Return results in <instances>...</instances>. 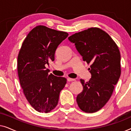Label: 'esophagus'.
<instances>
[{"label":"esophagus","instance_id":"obj_1","mask_svg":"<svg viewBox=\"0 0 131 131\" xmlns=\"http://www.w3.org/2000/svg\"><path fill=\"white\" fill-rule=\"evenodd\" d=\"M75 79H71V78H67V81L68 82H72V81H74Z\"/></svg>","mask_w":131,"mask_h":131}]
</instances>
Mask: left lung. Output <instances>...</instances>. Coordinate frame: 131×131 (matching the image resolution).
I'll list each match as a JSON object with an SVG mask.
<instances>
[{
  "mask_svg": "<svg viewBox=\"0 0 131 131\" xmlns=\"http://www.w3.org/2000/svg\"><path fill=\"white\" fill-rule=\"evenodd\" d=\"M84 61L91 64V78L80 82L83 91L77 96L79 108L85 113H94L108 101L121 74V53L108 33L91 27L69 37Z\"/></svg>",
  "mask_w": 131,
  "mask_h": 131,
  "instance_id": "left-lung-1",
  "label": "left lung"
}]
</instances>
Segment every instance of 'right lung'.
Wrapping results in <instances>:
<instances>
[{
    "label": "right lung",
    "instance_id": "add662e5",
    "mask_svg": "<svg viewBox=\"0 0 131 131\" xmlns=\"http://www.w3.org/2000/svg\"><path fill=\"white\" fill-rule=\"evenodd\" d=\"M68 35L67 32L37 26L29 32L19 50V83L27 100L40 113H49L56 107L61 91L67 83L65 78L48 74L46 66L54 61L57 47Z\"/></svg>",
    "mask_w": 131,
    "mask_h": 131
}]
</instances>
